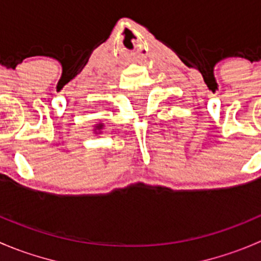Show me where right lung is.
<instances>
[{
	"mask_svg": "<svg viewBox=\"0 0 261 261\" xmlns=\"http://www.w3.org/2000/svg\"><path fill=\"white\" fill-rule=\"evenodd\" d=\"M103 123L99 122V123H96V125L93 126V134L94 135H98V134H102V128H103Z\"/></svg>",
	"mask_w": 261,
	"mask_h": 261,
	"instance_id": "add662e5",
	"label": "right lung"
}]
</instances>
